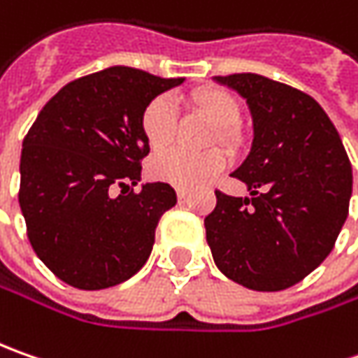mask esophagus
Returning a JSON list of instances; mask_svg holds the SVG:
<instances>
[{
  "instance_id": "esophagus-1",
  "label": "esophagus",
  "mask_w": 358,
  "mask_h": 358,
  "mask_svg": "<svg viewBox=\"0 0 358 358\" xmlns=\"http://www.w3.org/2000/svg\"><path fill=\"white\" fill-rule=\"evenodd\" d=\"M187 195H189V189H183V187L177 189V197H179V201H185Z\"/></svg>"
}]
</instances>
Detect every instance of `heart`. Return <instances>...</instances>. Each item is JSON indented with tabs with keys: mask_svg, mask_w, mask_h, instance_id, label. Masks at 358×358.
Instances as JSON below:
<instances>
[{
	"mask_svg": "<svg viewBox=\"0 0 358 358\" xmlns=\"http://www.w3.org/2000/svg\"><path fill=\"white\" fill-rule=\"evenodd\" d=\"M193 101L203 115L219 125L217 137L229 143L233 139V125L241 117L239 101L223 90L199 91ZM141 131L147 145L153 151H163L171 145L177 131V109L171 97L159 95L145 105L141 113ZM225 167V157L219 151L209 153H187V151H165L149 161V175L173 187L191 189L205 183L215 173Z\"/></svg>",
	"mask_w": 358,
	"mask_h": 358,
	"instance_id": "heart-1",
	"label": "heart"
}]
</instances>
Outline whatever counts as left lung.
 Instances as JSON below:
<instances>
[{"mask_svg":"<svg viewBox=\"0 0 358 358\" xmlns=\"http://www.w3.org/2000/svg\"><path fill=\"white\" fill-rule=\"evenodd\" d=\"M253 117V145L233 177L251 191H215L205 217L215 265L253 291L303 281L333 251L349 215L352 169L333 121L310 95L257 73L217 76Z\"/></svg>","mask_w":358,"mask_h":358,"instance_id":"left-lung-1","label":"left lung"}]
</instances>
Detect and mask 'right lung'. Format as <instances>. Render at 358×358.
Segmentation results:
<instances>
[{"mask_svg":"<svg viewBox=\"0 0 358 358\" xmlns=\"http://www.w3.org/2000/svg\"><path fill=\"white\" fill-rule=\"evenodd\" d=\"M185 79L107 67L57 91L21 149L20 207L35 255L63 282L99 291L131 279L177 203L167 183L141 181L145 105ZM122 191L117 193V189Z\"/></svg>","mask_w":358,"mask_h":358,"instance_id":"1","label":"right lung"}]
</instances>
